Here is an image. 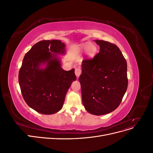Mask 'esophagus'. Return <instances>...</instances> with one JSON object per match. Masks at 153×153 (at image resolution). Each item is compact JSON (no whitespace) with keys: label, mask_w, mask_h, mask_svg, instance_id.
<instances>
[{"label":"esophagus","mask_w":153,"mask_h":153,"mask_svg":"<svg viewBox=\"0 0 153 153\" xmlns=\"http://www.w3.org/2000/svg\"><path fill=\"white\" fill-rule=\"evenodd\" d=\"M75 75L76 76H79L80 75V74L82 73V70L80 68H75Z\"/></svg>","instance_id":"esophagus-1"}]
</instances>
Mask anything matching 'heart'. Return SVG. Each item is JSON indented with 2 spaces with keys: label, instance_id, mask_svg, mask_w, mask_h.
<instances>
[{
  "label": "heart",
  "instance_id": "heart-1",
  "mask_svg": "<svg viewBox=\"0 0 153 153\" xmlns=\"http://www.w3.org/2000/svg\"><path fill=\"white\" fill-rule=\"evenodd\" d=\"M80 50L82 51H87V53L88 55V56L89 57H92L94 56L96 52V47L93 45H90V44H85L82 45Z\"/></svg>",
  "mask_w": 153,
  "mask_h": 153
}]
</instances>
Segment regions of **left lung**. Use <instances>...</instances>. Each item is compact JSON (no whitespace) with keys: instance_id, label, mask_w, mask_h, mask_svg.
Listing matches in <instances>:
<instances>
[{"instance_id":"left-lung-1","label":"left lung","mask_w":153,"mask_h":153,"mask_svg":"<svg viewBox=\"0 0 153 153\" xmlns=\"http://www.w3.org/2000/svg\"><path fill=\"white\" fill-rule=\"evenodd\" d=\"M100 52L83 60L78 78L82 100L88 112L101 115L112 112L121 103L127 90V62L117 45L94 40Z\"/></svg>"}]
</instances>
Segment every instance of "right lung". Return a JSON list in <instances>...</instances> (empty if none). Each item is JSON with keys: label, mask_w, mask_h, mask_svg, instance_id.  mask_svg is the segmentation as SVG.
Returning <instances> with one entry per match:
<instances>
[{"label": "right lung", "mask_w": 153, "mask_h": 153, "mask_svg": "<svg viewBox=\"0 0 153 153\" xmlns=\"http://www.w3.org/2000/svg\"><path fill=\"white\" fill-rule=\"evenodd\" d=\"M65 53L60 40H43L33 45L23 59L18 75L26 103L40 114L57 113L62 108L66 92L76 80L75 69L65 71L57 54ZM46 67L42 68L41 65Z\"/></svg>", "instance_id": "add662e5"}]
</instances>
